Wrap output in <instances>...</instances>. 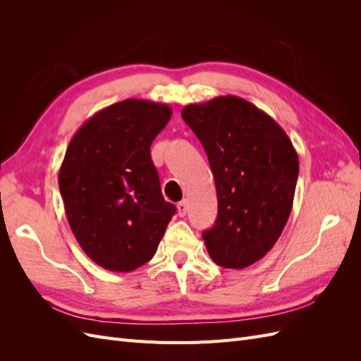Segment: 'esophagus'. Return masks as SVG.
Segmentation results:
<instances>
[{"mask_svg":"<svg viewBox=\"0 0 361 361\" xmlns=\"http://www.w3.org/2000/svg\"><path fill=\"white\" fill-rule=\"evenodd\" d=\"M176 207H178L179 216H185V215H187V212H188V202L187 200H182V202L178 203Z\"/></svg>","mask_w":361,"mask_h":361,"instance_id":"34e87169","label":"esophagus"}]
</instances>
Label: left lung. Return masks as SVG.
Instances as JSON below:
<instances>
[{
    "mask_svg": "<svg viewBox=\"0 0 361 361\" xmlns=\"http://www.w3.org/2000/svg\"><path fill=\"white\" fill-rule=\"evenodd\" d=\"M214 174L218 215L203 239L216 265L243 269L274 247L298 179V154L274 118L238 96H218L182 110Z\"/></svg>",
    "mask_w": 361,
    "mask_h": 361,
    "instance_id": "left-lung-1",
    "label": "left lung"
}]
</instances>
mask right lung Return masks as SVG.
<instances>
[{
    "label": "right lung",
    "instance_id": "1",
    "mask_svg": "<svg viewBox=\"0 0 361 361\" xmlns=\"http://www.w3.org/2000/svg\"><path fill=\"white\" fill-rule=\"evenodd\" d=\"M170 117L167 104L125 99L93 114L68 146L59 173L64 211L84 253L108 271L149 262L176 212L150 157Z\"/></svg>",
    "mask_w": 361,
    "mask_h": 361
}]
</instances>
